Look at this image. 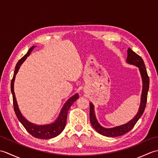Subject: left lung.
Here are the masks:
<instances>
[{
  "instance_id": "8db88e82",
  "label": "left lung",
  "mask_w": 158,
  "mask_h": 158,
  "mask_svg": "<svg viewBox=\"0 0 158 158\" xmlns=\"http://www.w3.org/2000/svg\"><path fill=\"white\" fill-rule=\"evenodd\" d=\"M127 52V56L126 59V62L127 64H130L138 67L142 78L143 89L139 109L136 115L127 123L121 126L110 127V128H106V127H102L98 123L95 115L94 106L92 102H89V119L92 126L99 134L105 136L116 137L123 135L124 134L128 132L129 131L133 128V127L135 126L136 122H138V120L143 114L144 110H145V109L147 93H148L149 87V78L148 75H147L145 64H144L143 60L142 59L141 57L139 56L138 54H136L130 48H128Z\"/></svg>"
}]
</instances>
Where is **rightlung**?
<instances>
[{"instance_id":"1","label":"right lung","mask_w":158,"mask_h":158,"mask_svg":"<svg viewBox=\"0 0 158 158\" xmlns=\"http://www.w3.org/2000/svg\"><path fill=\"white\" fill-rule=\"evenodd\" d=\"M35 46L31 47L28 52L26 54L22 57L20 59L18 62L17 63L15 68L14 75H13V79L11 82V91L13 96V107H14V110L15 115L18 117V120L21 123L23 126L25 127L26 130L35 138L41 139H49L54 138V137L58 136L64 130L66 126L67 115H68V111L71 106L75 102L77 99L79 98L78 94H75L72 97H70L69 99L64 103V105L62 106V108L60 110V113L58 117V118L56 119L55 122L49 124H45V125H36L33 123L30 122L29 121L26 119L22 115V114L20 111L19 106L17 102L15 92H14V81L15 79V75L18 73L20 66L22 64V63L25 61L27 57L30 56L31 52L32 51Z\"/></svg>"}]
</instances>
